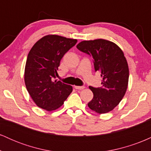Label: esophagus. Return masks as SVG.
<instances>
[{"instance_id":"obj_1","label":"esophagus","mask_w":151,"mask_h":151,"mask_svg":"<svg viewBox=\"0 0 151 151\" xmlns=\"http://www.w3.org/2000/svg\"><path fill=\"white\" fill-rule=\"evenodd\" d=\"M74 88H75L76 89L81 90V89H84V86H74Z\"/></svg>"}]
</instances>
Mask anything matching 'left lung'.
Wrapping results in <instances>:
<instances>
[{
    "label": "left lung",
    "instance_id": "1",
    "mask_svg": "<svg viewBox=\"0 0 151 151\" xmlns=\"http://www.w3.org/2000/svg\"><path fill=\"white\" fill-rule=\"evenodd\" d=\"M82 52L92 57L95 72L101 73V86H89L93 97L88 106L98 114L113 110L122 100L129 82V66L119 46L103 39L82 41L77 45Z\"/></svg>",
    "mask_w": 151,
    "mask_h": 151
}]
</instances>
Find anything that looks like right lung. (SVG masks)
I'll use <instances>...</instances> for the list:
<instances>
[{
	"instance_id": "add662e5",
	"label": "right lung",
	"mask_w": 151,
	"mask_h": 151,
	"mask_svg": "<svg viewBox=\"0 0 151 151\" xmlns=\"http://www.w3.org/2000/svg\"><path fill=\"white\" fill-rule=\"evenodd\" d=\"M77 40L46 35L37 41L27 55L25 83L31 98L40 108L48 111L60 108L72 91V86L55 80L58 67Z\"/></svg>"
}]
</instances>
